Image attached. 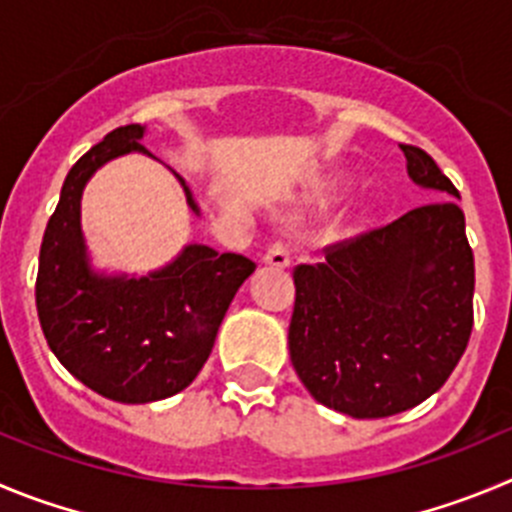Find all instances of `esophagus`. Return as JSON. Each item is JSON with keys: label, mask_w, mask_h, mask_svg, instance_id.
Masks as SVG:
<instances>
[{"label": "esophagus", "mask_w": 512, "mask_h": 512, "mask_svg": "<svg viewBox=\"0 0 512 512\" xmlns=\"http://www.w3.org/2000/svg\"><path fill=\"white\" fill-rule=\"evenodd\" d=\"M265 262L267 265H275V267H288L290 265V245L288 242L278 240L272 242L265 252Z\"/></svg>", "instance_id": "34e87169"}]
</instances>
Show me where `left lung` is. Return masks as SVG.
Here are the masks:
<instances>
[{
  "label": "left lung",
  "mask_w": 512,
  "mask_h": 512,
  "mask_svg": "<svg viewBox=\"0 0 512 512\" xmlns=\"http://www.w3.org/2000/svg\"><path fill=\"white\" fill-rule=\"evenodd\" d=\"M409 176L447 197L323 247L293 270L290 361L323 407L356 419L407 412L442 389L472 333L475 257L460 191L401 146Z\"/></svg>",
  "instance_id": "8db88e82"
}]
</instances>
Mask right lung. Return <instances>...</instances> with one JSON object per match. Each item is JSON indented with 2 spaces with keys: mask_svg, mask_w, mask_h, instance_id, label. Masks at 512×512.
I'll list each match as a JSON object with an SVG mask.
<instances>
[{
  "mask_svg": "<svg viewBox=\"0 0 512 512\" xmlns=\"http://www.w3.org/2000/svg\"><path fill=\"white\" fill-rule=\"evenodd\" d=\"M141 123L111 131L80 156L60 191L40 247L35 300L47 346L88 389L121 404L179 394L197 379L234 293L255 272L237 252L189 245L146 278H105L90 270L80 232V197L98 166L148 154ZM184 186L186 204L199 212Z\"/></svg>",
  "mask_w": 512,
  "mask_h": 512,
  "instance_id": "right-lung-1",
  "label": "right lung"
}]
</instances>
